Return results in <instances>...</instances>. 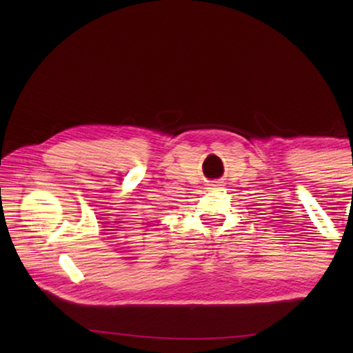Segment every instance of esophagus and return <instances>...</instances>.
I'll use <instances>...</instances> for the list:
<instances>
[{
	"label": "esophagus",
	"mask_w": 353,
	"mask_h": 353,
	"mask_svg": "<svg viewBox=\"0 0 353 353\" xmlns=\"http://www.w3.org/2000/svg\"><path fill=\"white\" fill-rule=\"evenodd\" d=\"M219 187H223V183L218 182V181H214L213 183H210V188H219Z\"/></svg>",
	"instance_id": "obj_1"
}]
</instances>
